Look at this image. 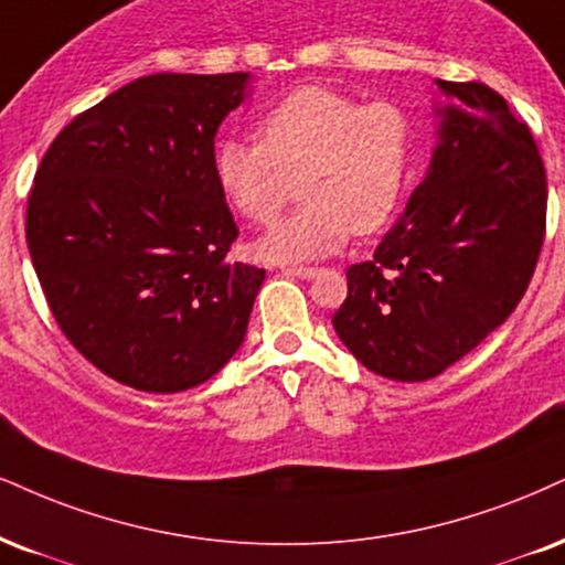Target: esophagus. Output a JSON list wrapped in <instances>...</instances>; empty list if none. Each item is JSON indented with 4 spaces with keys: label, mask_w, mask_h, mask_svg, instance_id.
Listing matches in <instances>:
<instances>
[{
    "label": "esophagus",
    "mask_w": 565,
    "mask_h": 565,
    "mask_svg": "<svg viewBox=\"0 0 565 565\" xmlns=\"http://www.w3.org/2000/svg\"><path fill=\"white\" fill-rule=\"evenodd\" d=\"M285 275L301 277V280H311V277L319 275V269L317 267H288L285 269Z\"/></svg>",
    "instance_id": "esophagus-1"
}]
</instances>
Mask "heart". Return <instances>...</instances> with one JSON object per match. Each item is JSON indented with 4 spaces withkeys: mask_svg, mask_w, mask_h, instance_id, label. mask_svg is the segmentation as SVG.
Wrapping results in <instances>:
<instances>
[{
    "mask_svg": "<svg viewBox=\"0 0 565 565\" xmlns=\"http://www.w3.org/2000/svg\"><path fill=\"white\" fill-rule=\"evenodd\" d=\"M259 141L227 138L214 178L243 217L267 225L296 196L306 201L256 243L267 262L317 259L351 235H372L398 212L414 170L416 134L393 102L364 104L324 86L282 96L259 120Z\"/></svg>",
    "mask_w": 565,
    "mask_h": 565,
    "instance_id": "heart-1",
    "label": "heart"
}]
</instances>
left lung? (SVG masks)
<instances>
[{
  "instance_id": "1",
  "label": "left lung",
  "mask_w": 565,
  "mask_h": 565,
  "mask_svg": "<svg viewBox=\"0 0 565 565\" xmlns=\"http://www.w3.org/2000/svg\"><path fill=\"white\" fill-rule=\"evenodd\" d=\"M452 104L424 183L369 262L348 267L338 338L387 380L445 372L511 317L545 241L532 130L484 83L435 81Z\"/></svg>"
}]
</instances>
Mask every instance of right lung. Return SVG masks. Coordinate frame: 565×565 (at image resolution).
Segmentation results:
<instances>
[{
    "mask_svg": "<svg viewBox=\"0 0 565 565\" xmlns=\"http://www.w3.org/2000/svg\"><path fill=\"white\" fill-rule=\"evenodd\" d=\"M248 73H157L60 130L41 159L25 241L65 338L107 377L180 393L238 351L264 269L214 178V136Z\"/></svg>",
    "mask_w": 565,
    "mask_h": 565,
    "instance_id": "right-lung-1",
    "label": "right lung"
}]
</instances>
